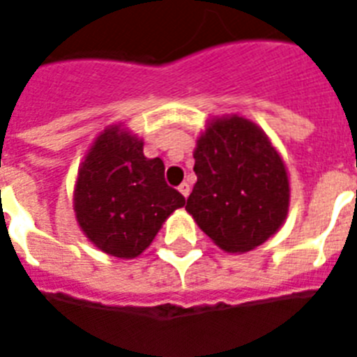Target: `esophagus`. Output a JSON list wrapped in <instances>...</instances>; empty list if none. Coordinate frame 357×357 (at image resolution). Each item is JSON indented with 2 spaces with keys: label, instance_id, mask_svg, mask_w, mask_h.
Listing matches in <instances>:
<instances>
[{
  "label": "esophagus",
  "instance_id": "esophagus-1",
  "mask_svg": "<svg viewBox=\"0 0 357 357\" xmlns=\"http://www.w3.org/2000/svg\"><path fill=\"white\" fill-rule=\"evenodd\" d=\"M178 190H179V192H181V194H183L185 197H188V194H190V185L185 183V181H183V183H181V185H179V187H178Z\"/></svg>",
  "mask_w": 357,
  "mask_h": 357
}]
</instances>
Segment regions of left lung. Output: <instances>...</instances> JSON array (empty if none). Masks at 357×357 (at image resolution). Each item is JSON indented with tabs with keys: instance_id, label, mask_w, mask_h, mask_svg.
<instances>
[{
	"instance_id": "8db88e82",
	"label": "left lung",
	"mask_w": 357,
	"mask_h": 357,
	"mask_svg": "<svg viewBox=\"0 0 357 357\" xmlns=\"http://www.w3.org/2000/svg\"><path fill=\"white\" fill-rule=\"evenodd\" d=\"M194 160L197 181L185 208L218 247L247 252L280 229L289 212V178L261 128L238 116L212 121Z\"/></svg>"
}]
</instances>
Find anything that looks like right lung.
<instances>
[{
  "label": "right lung",
  "mask_w": 357,
  "mask_h": 357,
  "mask_svg": "<svg viewBox=\"0 0 357 357\" xmlns=\"http://www.w3.org/2000/svg\"><path fill=\"white\" fill-rule=\"evenodd\" d=\"M183 205L185 197L165 181L163 161L145 158L143 143L116 127L98 136L77 174V223L110 256H139Z\"/></svg>",
  "instance_id": "1"
}]
</instances>
